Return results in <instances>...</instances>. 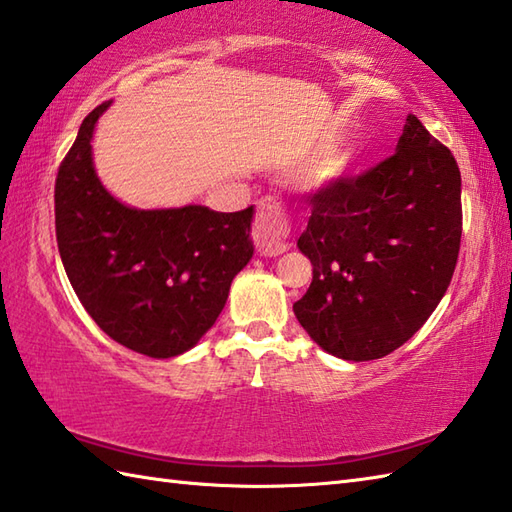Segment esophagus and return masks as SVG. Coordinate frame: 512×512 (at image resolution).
I'll return each instance as SVG.
<instances>
[{
	"label": "esophagus",
	"instance_id": "1",
	"mask_svg": "<svg viewBox=\"0 0 512 512\" xmlns=\"http://www.w3.org/2000/svg\"><path fill=\"white\" fill-rule=\"evenodd\" d=\"M289 217L278 197H263L258 201L252 238L260 256H280L287 249Z\"/></svg>",
	"mask_w": 512,
	"mask_h": 512
}]
</instances>
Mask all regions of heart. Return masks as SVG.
I'll return each mask as SVG.
<instances>
[{
    "mask_svg": "<svg viewBox=\"0 0 512 512\" xmlns=\"http://www.w3.org/2000/svg\"><path fill=\"white\" fill-rule=\"evenodd\" d=\"M348 162H350V153H348V151H342V153H339V155L335 157V160H333L331 168H328V173H333V175L342 173V170L348 166Z\"/></svg>",
    "mask_w": 512,
    "mask_h": 512,
    "instance_id": "b5f03b06",
    "label": "heart"
}]
</instances>
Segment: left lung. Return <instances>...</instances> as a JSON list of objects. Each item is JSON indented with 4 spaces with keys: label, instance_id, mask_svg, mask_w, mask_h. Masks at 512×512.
<instances>
[{
    "label": "left lung",
    "instance_id": "1",
    "mask_svg": "<svg viewBox=\"0 0 512 512\" xmlns=\"http://www.w3.org/2000/svg\"><path fill=\"white\" fill-rule=\"evenodd\" d=\"M298 247L313 265L293 313L317 346L370 361L403 346L445 295L462 236L460 168L416 116L396 153L315 190Z\"/></svg>",
    "mask_w": 512,
    "mask_h": 512
}]
</instances>
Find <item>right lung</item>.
I'll return each mask as SVG.
<instances>
[{
	"label": "right lung",
	"mask_w": 512,
	"mask_h": 512,
	"mask_svg": "<svg viewBox=\"0 0 512 512\" xmlns=\"http://www.w3.org/2000/svg\"><path fill=\"white\" fill-rule=\"evenodd\" d=\"M102 102L83 120L54 184L65 274L92 320L118 344L168 359L217 322L234 276L254 254V208L135 210L102 188L92 162Z\"/></svg>",
	"instance_id": "right-lung-1"
}]
</instances>
